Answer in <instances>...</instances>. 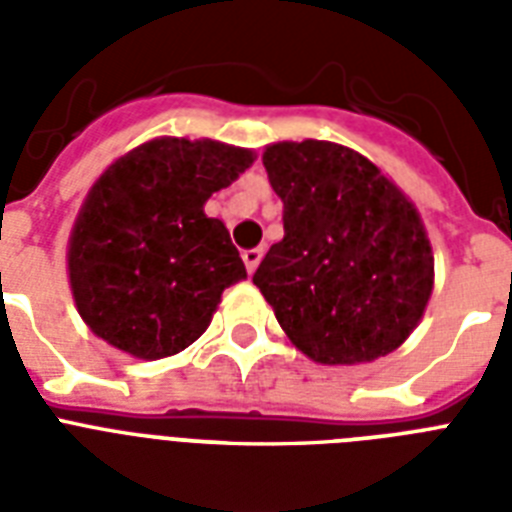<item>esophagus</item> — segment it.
<instances>
[{"label":"esophagus","instance_id":"obj_1","mask_svg":"<svg viewBox=\"0 0 512 512\" xmlns=\"http://www.w3.org/2000/svg\"><path fill=\"white\" fill-rule=\"evenodd\" d=\"M260 257H263V249L260 247L244 249V252H241V260H244V265H247L249 273H255V268L260 265Z\"/></svg>","mask_w":512,"mask_h":512}]
</instances>
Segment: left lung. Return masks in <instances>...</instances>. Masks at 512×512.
<instances>
[{
	"mask_svg": "<svg viewBox=\"0 0 512 512\" xmlns=\"http://www.w3.org/2000/svg\"><path fill=\"white\" fill-rule=\"evenodd\" d=\"M284 239L252 281L305 356L329 366L388 356L420 324L433 252L420 212L366 156L329 140L263 154Z\"/></svg>",
	"mask_w": 512,
	"mask_h": 512,
	"instance_id": "left-lung-1",
	"label": "left lung"
}]
</instances>
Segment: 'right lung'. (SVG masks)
I'll use <instances>...</instances> for the list:
<instances>
[{
  "label": "right lung",
  "instance_id": "obj_1",
  "mask_svg": "<svg viewBox=\"0 0 512 512\" xmlns=\"http://www.w3.org/2000/svg\"><path fill=\"white\" fill-rule=\"evenodd\" d=\"M252 162L217 140L156 138L95 180L68 239L76 311L95 335L146 361L204 335L223 289L247 279L204 204Z\"/></svg>",
  "mask_w": 512,
  "mask_h": 512
}]
</instances>
